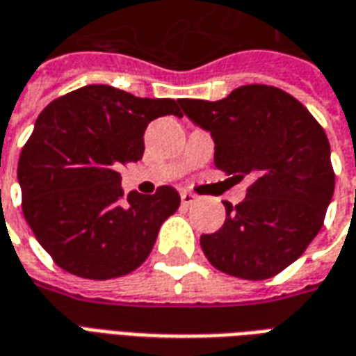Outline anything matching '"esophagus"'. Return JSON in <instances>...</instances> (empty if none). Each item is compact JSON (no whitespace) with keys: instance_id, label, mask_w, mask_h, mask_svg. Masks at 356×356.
<instances>
[{"instance_id":"1","label":"esophagus","mask_w":356,"mask_h":356,"mask_svg":"<svg viewBox=\"0 0 356 356\" xmlns=\"http://www.w3.org/2000/svg\"><path fill=\"white\" fill-rule=\"evenodd\" d=\"M198 200V198H196V196H194V194H191V193H181V204H183V206H191V204H194V202Z\"/></svg>"}]
</instances>
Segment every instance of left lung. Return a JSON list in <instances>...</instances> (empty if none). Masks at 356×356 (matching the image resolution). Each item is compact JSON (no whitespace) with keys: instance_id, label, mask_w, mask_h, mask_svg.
Segmentation results:
<instances>
[{"instance_id":"obj_1","label":"left lung","mask_w":356,"mask_h":356,"mask_svg":"<svg viewBox=\"0 0 356 356\" xmlns=\"http://www.w3.org/2000/svg\"><path fill=\"white\" fill-rule=\"evenodd\" d=\"M186 116L211 133L217 170L254 179L246 198L213 234H202L208 261L246 280L278 275L318 234L336 175L322 125L301 102L273 86H242L221 101L183 99Z\"/></svg>"}]
</instances>
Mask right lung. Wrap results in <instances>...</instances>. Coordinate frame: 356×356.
I'll use <instances>...</instances> for the list:
<instances>
[{"label":"right lung","instance_id":"1","mask_svg":"<svg viewBox=\"0 0 356 356\" xmlns=\"http://www.w3.org/2000/svg\"><path fill=\"white\" fill-rule=\"evenodd\" d=\"M179 101L86 86L49 102L19 158L22 213L38 242L70 275L108 280L145 263L162 223L181 204L173 186L127 194L120 165L145 152V129L181 116Z\"/></svg>","mask_w":356,"mask_h":356}]
</instances>
